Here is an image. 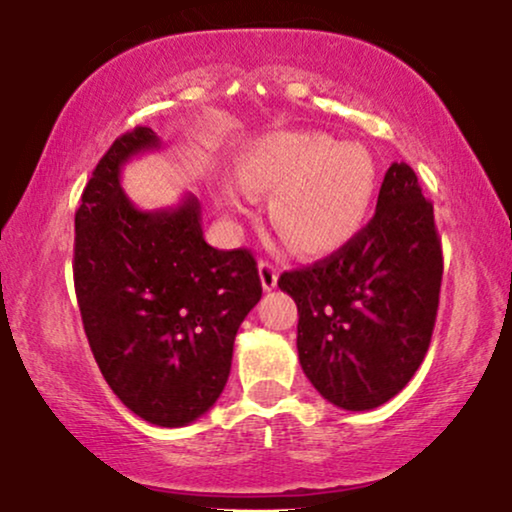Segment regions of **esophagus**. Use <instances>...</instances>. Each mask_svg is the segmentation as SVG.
<instances>
[{
  "label": "esophagus",
  "mask_w": 512,
  "mask_h": 512,
  "mask_svg": "<svg viewBox=\"0 0 512 512\" xmlns=\"http://www.w3.org/2000/svg\"><path fill=\"white\" fill-rule=\"evenodd\" d=\"M257 269H260V281H262V289L264 291H272L276 286V279H279V272H276V267L272 262L262 260L257 264Z\"/></svg>",
  "instance_id": "obj_1"
}]
</instances>
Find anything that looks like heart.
<instances>
[{"label": "heart", "instance_id": "obj_1", "mask_svg": "<svg viewBox=\"0 0 512 512\" xmlns=\"http://www.w3.org/2000/svg\"><path fill=\"white\" fill-rule=\"evenodd\" d=\"M243 187L221 199L245 211L252 195H272L269 219L301 255H327L361 231L375 195V163L363 146L317 132H276L255 139L238 163Z\"/></svg>", "mask_w": 512, "mask_h": 512}]
</instances>
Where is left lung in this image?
Segmentation results:
<instances>
[{
  "mask_svg": "<svg viewBox=\"0 0 512 512\" xmlns=\"http://www.w3.org/2000/svg\"><path fill=\"white\" fill-rule=\"evenodd\" d=\"M440 279L433 204L414 170L392 163L368 226L327 260L279 276L298 305V358L315 390L346 411L395 397L431 344Z\"/></svg>",
  "mask_w": 512,
  "mask_h": 512,
  "instance_id": "obj_1",
  "label": "left lung"
}]
</instances>
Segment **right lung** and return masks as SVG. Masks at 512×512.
<instances>
[{"instance_id":"obj_1","label":"right lung","mask_w":512,"mask_h":512,"mask_svg":"<svg viewBox=\"0 0 512 512\" xmlns=\"http://www.w3.org/2000/svg\"><path fill=\"white\" fill-rule=\"evenodd\" d=\"M158 149L154 129L137 127L98 161L74 219V289L110 390L149 424L180 428L221 397L262 284L248 250L204 240L195 195L178 207H134L122 168Z\"/></svg>"}]
</instances>
